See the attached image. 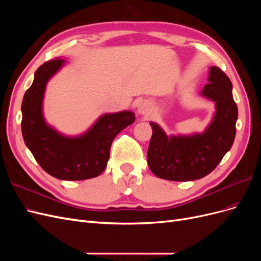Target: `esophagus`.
<instances>
[{
  "instance_id": "34e87169",
  "label": "esophagus",
  "mask_w": 261,
  "mask_h": 261,
  "mask_svg": "<svg viewBox=\"0 0 261 261\" xmlns=\"http://www.w3.org/2000/svg\"><path fill=\"white\" fill-rule=\"evenodd\" d=\"M138 112L141 115H146L150 112V106L148 102H141V103L138 106Z\"/></svg>"
}]
</instances>
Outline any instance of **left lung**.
I'll return each mask as SVG.
<instances>
[{"label": "left lung", "mask_w": 261, "mask_h": 261, "mask_svg": "<svg viewBox=\"0 0 261 261\" xmlns=\"http://www.w3.org/2000/svg\"><path fill=\"white\" fill-rule=\"evenodd\" d=\"M208 81L210 83L201 93L216 102L217 112L206 132L186 137H168L159 125L150 123L152 136L147 161L158 177L175 181L199 179L215 170L231 149L239 114L232 83L217 66L210 67Z\"/></svg>", "instance_id": "obj_1"}]
</instances>
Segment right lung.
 Here are the masks:
<instances>
[{
  "instance_id": "right-lung-1",
  "label": "right lung",
  "mask_w": 261,
  "mask_h": 261,
  "mask_svg": "<svg viewBox=\"0 0 261 261\" xmlns=\"http://www.w3.org/2000/svg\"><path fill=\"white\" fill-rule=\"evenodd\" d=\"M64 60L46 61L35 73L33 85L21 103L23 141L39 165L51 176L64 180H83L100 175L107 168L112 141L134 123L135 114L123 111L101 116L85 135L62 136L44 122L42 99L45 85Z\"/></svg>"
}]
</instances>
